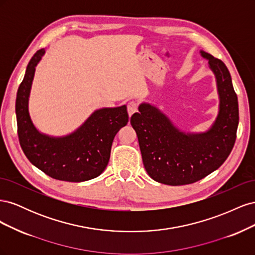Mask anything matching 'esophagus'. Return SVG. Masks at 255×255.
Segmentation results:
<instances>
[{"label": "esophagus", "mask_w": 255, "mask_h": 255, "mask_svg": "<svg viewBox=\"0 0 255 255\" xmlns=\"http://www.w3.org/2000/svg\"><path fill=\"white\" fill-rule=\"evenodd\" d=\"M137 111H138V103L135 102V101L128 102V113L129 117H130V116H132L133 114H135Z\"/></svg>", "instance_id": "34e87169"}]
</instances>
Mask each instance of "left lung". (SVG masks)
I'll list each match as a JSON object with an SVG mask.
<instances>
[{"label":"left lung","instance_id":"left-lung-1","mask_svg":"<svg viewBox=\"0 0 255 255\" xmlns=\"http://www.w3.org/2000/svg\"><path fill=\"white\" fill-rule=\"evenodd\" d=\"M216 75L220 97L218 117L203 134H185L164 114L141 104L130 117L138 137L143 166L154 181L179 186L200 181L225 163L232 151L239 121L232 79L222 60L201 51Z\"/></svg>","mask_w":255,"mask_h":255}]
</instances>
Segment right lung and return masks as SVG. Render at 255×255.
Returning <instances> with one entry per match:
<instances>
[{
	"label": "right lung",
	"instance_id": "right-lung-1",
	"mask_svg": "<svg viewBox=\"0 0 255 255\" xmlns=\"http://www.w3.org/2000/svg\"><path fill=\"white\" fill-rule=\"evenodd\" d=\"M44 54L37 51L18 88L16 115L18 137L27 159L47 175L59 181L84 182L101 174L111 157L114 138L127 126V106L102 109L71 135L53 138L38 132L28 114V96L35 67Z\"/></svg>",
	"mask_w": 255,
	"mask_h": 255
}]
</instances>
